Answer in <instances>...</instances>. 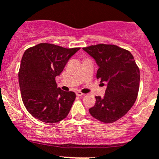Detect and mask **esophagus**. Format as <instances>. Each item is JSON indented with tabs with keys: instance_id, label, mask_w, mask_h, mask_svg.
<instances>
[{
	"instance_id": "1",
	"label": "esophagus",
	"mask_w": 159,
	"mask_h": 159,
	"mask_svg": "<svg viewBox=\"0 0 159 159\" xmlns=\"http://www.w3.org/2000/svg\"><path fill=\"white\" fill-rule=\"evenodd\" d=\"M76 95H78V96H83V95H84V94L82 93L81 92H79V91H78V92H76Z\"/></svg>"
}]
</instances>
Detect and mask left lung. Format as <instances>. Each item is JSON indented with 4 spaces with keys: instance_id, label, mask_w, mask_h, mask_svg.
<instances>
[{
    "instance_id": "8db88e82",
    "label": "left lung",
    "mask_w": 159,
    "mask_h": 159,
    "mask_svg": "<svg viewBox=\"0 0 159 159\" xmlns=\"http://www.w3.org/2000/svg\"><path fill=\"white\" fill-rule=\"evenodd\" d=\"M83 50L95 59L98 69L96 78L106 84L103 97L89 109L94 118L111 124L131 109L138 97L140 70L130 51L111 44H97Z\"/></svg>"
}]
</instances>
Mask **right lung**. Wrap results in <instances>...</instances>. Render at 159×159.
Instances as JSON below:
<instances>
[{"label": "right lung", "instance_id": "obj_1", "mask_svg": "<svg viewBox=\"0 0 159 159\" xmlns=\"http://www.w3.org/2000/svg\"><path fill=\"white\" fill-rule=\"evenodd\" d=\"M79 50L78 47L67 49L43 43L25 51L18 81L23 103L35 119L54 124L68 115L76 95L57 88L56 77Z\"/></svg>", "mask_w": 159, "mask_h": 159}]
</instances>
